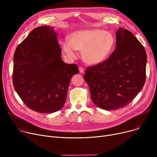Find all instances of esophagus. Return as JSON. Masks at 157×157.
I'll list each match as a JSON object with an SVG mask.
<instances>
[{
  "mask_svg": "<svg viewBox=\"0 0 157 157\" xmlns=\"http://www.w3.org/2000/svg\"><path fill=\"white\" fill-rule=\"evenodd\" d=\"M79 71L80 73H83L85 72V69L83 67H79Z\"/></svg>",
  "mask_w": 157,
  "mask_h": 157,
  "instance_id": "esophagus-1",
  "label": "esophagus"
}]
</instances>
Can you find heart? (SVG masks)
I'll list each match as a JSON object with an SVG mask.
<instances>
[{
    "instance_id": "1",
    "label": "heart",
    "mask_w": 157,
    "mask_h": 157,
    "mask_svg": "<svg viewBox=\"0 0 157 157\" xmlns=\"http://www.w3.org/2000/svg\"><path fill=\"white\" fill-rule=\"evenodd\" d=\"M69 40L62 39L60 44L69 58L76 56V50H82L83 60L90 65L105 61L112 53L115 39L112 33L101 29H86L72 32Z\"/></svg>"
}]
</instances>
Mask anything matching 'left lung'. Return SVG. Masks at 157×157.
Listing matches in <instances>:
<instances>
[{
  "instance_id": "obj_1",
  "label": "left lung",
  "mask_w": 157,
  "mask_h": 157,
  "mask_svg": "<svg viewBox=\"0 0 157 157\" xmlns=\"http://www.w3.org/2000/svg\"><path fill=\"white\" fill-rule=\"evenodd\" d=\"M117 46L104 62L86 69L84 79L93 102L105 110L126 106L143 89L146 81L145 49L132 33L119 27Z\"/></svg>"
}]
</instances>
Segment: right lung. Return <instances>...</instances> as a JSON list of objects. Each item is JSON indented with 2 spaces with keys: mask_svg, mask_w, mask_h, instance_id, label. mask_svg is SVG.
<instances>
[{
  "mask_svg": "<svg viewBox=\"0 0 157 157\" xmlns=\"http://www.w3.org/2000/svg\"><path fill=\"white\" fill-rule=\"evenodd\" d=\"M61 54L56 33L47 25L32 30L16 48L13 83L32 110L50 113L64 105L71 79L79 69L63 62Z\"/></svg>",
  "mask_w": 157,
  "mask_h": 157,
  "instance_id": "obj_1",
  "label": "right lung"
}]
</instances>
